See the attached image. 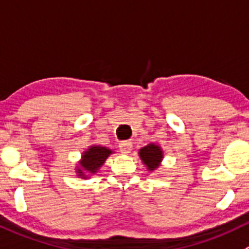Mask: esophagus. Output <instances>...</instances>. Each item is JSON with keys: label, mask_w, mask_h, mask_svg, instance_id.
I'll return each instance as SVG.
<instances>
[{"label": "esophagus", "mask_w": 249, "mask_h": 249, "mask_svg": "<svg viewBox=\"0 0 249 249\" xmlns=\"http://www.w3.org/2000/svg\"><path fill=\"white\" fill-rule=\"evenodd\" d=\"M120 152L124 154H129L132 149V143L130 141H122L119 143Z\"/></svg>", "instance_id": "obj_1"}]
</instances>
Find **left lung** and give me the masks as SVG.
<instances>
[{
  "mask_svg": "<svg viewBox=\"0 0 249 249\" xmlns=\"http://www.w3.org/2000/svg\"><path fill=\"white\" fill-rule=\"evenodd\" d=\"M140 158L143 161L149 171H153L160 165V161L163 160V151L158 144L149 143L140 149Z\"/></svg>",
  "mask_w": 249,
  "mask_h": 249,
  "instance_id": "obj_1",
  "label": "left lung"
}]
</instances>
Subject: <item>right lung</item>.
Returning a JSON list of instances; mask_svg holds the SVG:
<instances>
[{
    "instance_id": "right-lung-1",
    "label": "right lung",
    "mask_w": 249,
    "mask_h": 249,
    "mask_svg": "<svg viewBox=\"0 0 249 249\" xmlns=\"http://www.w3.org/2000/svg\"><path fill=\"white\" fill-rule=\"evenodd\" d=\"M113 152L107 147L91 146L86 149L81 156V160L79 161V166L76 168L79 178H86L90 175L97 173L98 169L103 165L106 159Z\"/></svg>"
}]
</instances>
